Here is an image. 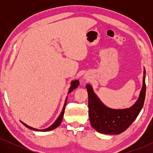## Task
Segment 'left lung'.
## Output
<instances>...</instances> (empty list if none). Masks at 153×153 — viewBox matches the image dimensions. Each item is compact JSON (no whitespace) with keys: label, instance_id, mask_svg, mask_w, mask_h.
I'll return each instance as SVG.
<instances>
[{"label":"left lung","instance_id":"1","mask_svg":"<svg viewBox=\"0 0 153 153\" xmlns=\"http://www.w3.org/2000/svg\"><path fill=\"white\" fill-rule=\"evenodd\" d=\"M146 70H143V87L139 99L132 106L125 109H112L100 101L94 93L91 85H86L88 95V113L92 127L98 132L106 134H119L130 126L141 108L146 97Z\"/></svg>","mask_w":153,"mask_h":153}]
</instances>
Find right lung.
I'll return each instance as SVG.
<instances>
[{"instance_id":"add662e5","label":"right lung","mask_w":153,"mask_h":153,"mask_svg":"<svg viewBox=\"0 0 153 153\" xmlns=\"http://www.w3.org/2000/svg\"><path fill=\"white\" fill-rule=\"evenodd\" d=\"M79 81H72V83H71V87L70 88V89H69V92H68V94L71 93V92L74 91L75 88H76L77 87L79 86ZM67 100H68V97L66 98V100H65V104H64V106H63V108H62V111L61 112V114L59 116V117L57 118V120H56L55 122H54L53 124H52L51 126L48 127L47 129H37L35 128H33V127H31L30 126H28V125H27L26 124H25L24 123H22V124L25 125L26 127H28L30 129H32V130H35V131H50V130H52V129H56V127H58L59 125H60V123H61L62 120V118H63V115H64V112H65V106L67 104Z\"/></svg>"}]
</instances>
